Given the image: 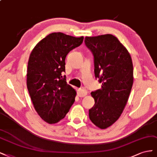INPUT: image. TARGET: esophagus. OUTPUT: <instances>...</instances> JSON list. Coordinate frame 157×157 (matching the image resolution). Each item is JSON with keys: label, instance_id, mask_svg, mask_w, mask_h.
Masks as SVG:
<instances>
[{"label": "esophagus", "instance_id": "1", "mask_svg": "<svg viewBox=\"0 0 157 157\" xmlns=\"http://www.w3.org/2000/svg\"><path fill=\"white\" fill-rule=\"evenodd\" d=\"M78 95L80 97H84L87 94V91L84 88H79L78 90Z\"/></svg>", "mask_w": 157, "mask_h": 157}]
</instances>
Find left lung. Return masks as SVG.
<instances>
[{"mask_svg":"<svg viewBox=\"0 0 157 157\" xmlns=\"http://www.w3.org/2000/svg\"><path fill=\"white\" fill-rule=\"evenodd\" d=\"M85 43L94 56V75L102 83L91 92L94 105L89 119L101 129L117 121L128 102L132 87L133 64L128 50L112 34L86 36Z\"/></svg>","mask_w":157,"mask_h":157,"instance_id":"obj_1","label":"left lung"}]
</instances>
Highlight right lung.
<instances>
[{"label":"right lung","mask_w":157,"mask_h":157,"mask_svg":"<svg viewBox=\"0 0 157 157\" xmlns=\"http://www.w3.org/2000/svg\"><path fill=\"white\" fill-rule=\"evenodd\" d=\"M83 38L53 33L40 40L30 54L27 89L36 112L49 124L63 119L74 102L76 91L61 73L65 72L67 54L82 44Z\"/></svg>","instance_id":"obj_1"}]
</instances>
